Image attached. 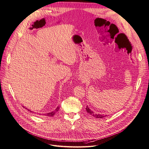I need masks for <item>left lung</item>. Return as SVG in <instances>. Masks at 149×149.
<instances>
[{
  "instance_id": "8db88e82",
  "label": "left lung",
  "mask_w": 149,
  "mask_h": 149,
  "mask_svg": "<svg viewBox=\"0 0 149 149\" xmlns=\"http://www.w3.org/2000/svg\"><path fill=\"white\" fill-rule=\"evenodd\" d=\"M86 111L87 112L89 113L90 114H91V116H93V117H95V118H103V117H106V116H104L99 114V113H94L93 111H91V110L88 108V106H87L86 108Z\"/></svg>"
}]
</instances>
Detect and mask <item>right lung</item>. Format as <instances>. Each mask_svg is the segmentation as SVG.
<instances>
[{"label": "right lung", "mask_w": 149, "mask_h": 149, "mask_svg": "<svg viewBox=\"0 0 149 149\" xmlns=\"http://www.w3.org/2000/svg\"><path fill=\"white\" fill-rule=\"evenodd\" d=\"M59 107H58L56 108V109H55V111H52V112H49V113H45V114H44V115L46 116H47V117H53V116H54V115L55 114V113L58 111V110H59ZM28 111H29V109H28ZM29 111L32 112V111H30V110H29Z\"/></svg>", "instance_id": "add662e5"}]
</instances>
